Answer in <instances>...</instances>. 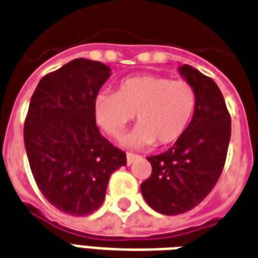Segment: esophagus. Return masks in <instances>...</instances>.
Here are the masks:
<instances>
[{
  "instance_id": "1",
  "label": "esophagus",
  "mask_w": 258,
  "mask_h": 258,
  "mask_svg": "<svg viewBox=\"0 0 258 258\" xmlns=\"http://www.w3.org/2000/svg\"><path fill=\"white\" fill-rule=\"evenodd\" d=\"M138 156L134 154H127V165H133L135 162V159H137Z\"/></svg>"
}]
</instances>
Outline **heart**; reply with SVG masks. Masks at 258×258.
<instances>
[{
	"label": "heart",
	"mask_w": 258,
	"mask_h": 258,
	"mask_svg": "<svg viewBox=\"0 0 258 258\" xmlns=\"http://www.w3.org/2000/svg\"><path fill=\"white\" fill-rule=\"evenodd\" d=\"M196 91L185 81L159 75L123 79L116 93L99 92L93 102L96 123L110 137H120L137 116L135 127L121 140L124 147L170 145L181 138L196 110Z\"/></svg>",
	"instance_id": "b5f03b06"
}]
</instances>
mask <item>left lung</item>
Instances as JSON below:
<instances>
[{"mask_svg":"<svg viewBox=\"0 0 258 258\" xmlns=\"http://www.w3.org/2000/svg\"><path fill=\"white\" fill-rule=\"evenodd\" d=\"M179 74L196 91L191 123L166 152L149 156L152 174L141 184L147 204L163 215L192 210L222 173L230 140V117L218 85L190 66Z\"/></svg>","mask_w":258,"mask_h":258,"instance_id":"8db88e82","label":"left lung"}]
</instances>
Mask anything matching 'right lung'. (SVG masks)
Listing matches in <instances>:
<instances>
[{
    "instance_id": "right-lung-1",
    "label": "right lung",
    "mask_w": 258,
    "mask_h": 258,
    "mask_svg": "<svg viewBox=\"0 0 258 258\" xmlns=\"http://www.w3.org/2000/svg\"><path fill=\"white\" fill-rule=\"evenodd\" d=\"M110 68L77 58L43 77L30 99L23 138L30 170L48 203L74 217L102 205L123 151L99 133L93 102Z\"/></svg>"
}]
</instances>
